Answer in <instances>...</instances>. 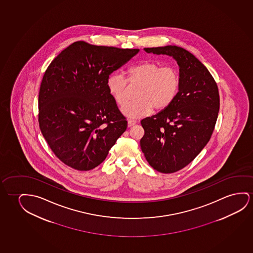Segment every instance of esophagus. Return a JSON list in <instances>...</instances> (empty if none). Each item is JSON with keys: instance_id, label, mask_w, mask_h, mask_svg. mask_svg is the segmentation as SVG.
Here are the masks:
<instances>
[{"instance_id": "34e87169", "label": "esophagus", "mask_w": 253, "mask_h": 253, "mask_svg": "<svg viewBox=\"0 0 253 253\" xmlns=\"http://www.w3.org/2000/svg\"><path fill=\"white\" fill-rule=\"evenodd\" d=\"M137 123V121L135 120H128L127 121V126H128V127H131L132 126H134V125Z\"/></svg>"}]
</instances>
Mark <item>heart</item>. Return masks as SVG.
<instances>
[{
	"label": "heart",
	"mask_w": 253,
	"mask_h": 253,
	"mask_svg": "<svg viewBox=\"0 0 253 253\" xmlns=\"http://www.w3.org/2000/svg\"><path fill=\"white\" fill-rule=\"evenodd\" d=\"M130 85H139L137 100L123 107L122 113L131 118L142 117L150 114L153 107L164 109L174 100L179 87L178 72L170 66L160 67L155 61H146L127 70ZM108 93L114 101L123 107L128 100L126 80L120 73H112L107 81Z\"/></svg>",
	"instance_id": "obj_1"
}]
</instances>
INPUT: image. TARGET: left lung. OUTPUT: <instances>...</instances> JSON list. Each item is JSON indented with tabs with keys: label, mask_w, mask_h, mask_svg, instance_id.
Here are the masks:
<instances>
[{
	"label": "left lung",
	"mask_w": 253,
	"mask_h": 253,
	"mask_svg": "<svg viewBox=\"0 0 253 253\" xmlns=\"http://www.w3.org/2000/svg\"><path fill=\"white\" fill-rule=\"evenodd\" d=\"M169 55L179 68L177 96L168 107L141 121L145 134L140 146L150 166L172 173L191 163L207 146L219 111V94L213 77L203 63L177 46L144 48Z\"/></svg>",
	"instance_id": "1"
}]
</instances>
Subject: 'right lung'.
Instances as JSON below:
<instances>
[{
  "label": "right lung",
  "instance_id": "right-lung-1",
  "mask_svg": "<svg viewBox=\"0 0 253 253\" xmlns=\"http://www.w3.org/2000/svg\"><path fill=\"white\" fill-rule=\"evenodd\" d=\"M139 52L76 42L50 63L40 87V128L64 164L96 168L126 130L107 81Z\"/></svg>",
  "mask_w": 253,
  "mask_h": 253
}]
</instances>
